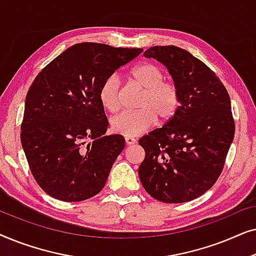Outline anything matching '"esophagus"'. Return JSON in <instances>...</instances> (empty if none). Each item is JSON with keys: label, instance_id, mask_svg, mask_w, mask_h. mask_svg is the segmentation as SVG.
<instances>
[{"label": "esophagus", "instance_id": "34e87169", "mask_svg": "<svg viewBox=\"0 0 256 256\" xmlns=\"http://www.w3.org/2000/svg\"><path fill=\"white\" fill-rule=\"evenodd\" d=\"M124 140H126V143H127L128 146H132L136 143V140L134 138H126Z\"/></svg>", "mask_w": 256, "mask_h": 256}]
</instances>
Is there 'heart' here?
Returning <instances> with one entry per match:
<instances>
[{
  "label": "heart",
  "mask_w": 256,
  "mask_h": 256,
  "mask_svg": "<svg viewBox=\"0 0 256 256\" xmlns=\"http://www.w3.org/2000/svg\"><path fill=\"white\" fill-rule=\"evenodd\" d=\"M166 73L160 65L152 62H142L132 70V82L142 90L138 110L124 112L110 120L115 134L135 138L156 124L170 122L180 106V92L171 80H166ZM101 106L110 113H115L121 106V86L118 76H110L104 80L99 90Z\"/></svg>",
  "instance_id": "1"
}]
</instances>
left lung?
<instances>
[{
	"mask_svg": "<svg viewBox=\"0 0 256 256\" xmlns=\"http://www.w3.org/2000/svg\"><path fill=\"white\" fill-rule=\"evenodd\" d=\"M143 56L166 66L180 106L170 122L140 138L146 152L140 180L160 202L194 200L218 180L233 142L230 96L216 73L184 48L152 46Z\"/></svg>",
	"mask_w": 256,
	"mask_h": 256,
	"instance_id": "1",
	"label": "left lung"
}]
</instances>
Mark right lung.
Wrapping results in <instances>:
<instances>
[{
	"mask_svg": "<svg viewBox=\"0 0 256 256\" xmlns=\"http://www.w3.org/2000/svg\"><path fill=\"white\" fill-rule=\"evenodd\" d=\"M142 51L79 43L34 78L26 98L20 141L31 174L48 196L82 202L104 188L124 138L104 135L108 121L99 90Z\"/></svg>",
	"mask_w": 256,
	"mask_h": 256,
	"instance_id": "right-lung-1",
	"label": "right lung"
}]
</instances>
